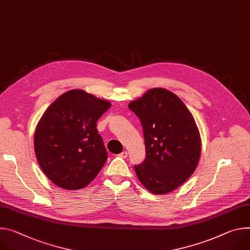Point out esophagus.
Here are the masks:
<instances>
[{
	"label": "esophagus",
	"instance_id": "obj_1",
	"mask_svg": "<svg viewBox=\"0 0 250 250\" xmlns=\"http://www.w3.org/2000/svg\"><path fill=\"white\" fill-rule=\"evenodd\" d=\"M119 156L122 157V158H126L127 157V151H123L122 153L119 154Z\"/></svg>",
	"mask_w": 250,
	"mask_h": 250
}]
</instances>
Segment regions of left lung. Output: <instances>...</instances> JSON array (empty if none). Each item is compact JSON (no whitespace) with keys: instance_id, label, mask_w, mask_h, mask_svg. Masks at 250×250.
Wrapping results in <instances>:
<instances>
[{"instance_id":"8db88e82","label":"left lung","mask_w":250,"mask_h":250,"mask_svg":"<svg viewBox=\"0 0 250 250\" xmlns=\"http://www.w3.org/2000/svg\"><path fill=\"white\" fill-rule=\"evenodd\" d=\"M128 108L142 123L146 158L134 166L143 186L154 194H167L190 177L201 152L194 119L186 104L170 90L148 89Z\"/></svg>"}]
</instances>
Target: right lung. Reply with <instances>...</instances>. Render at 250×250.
Masks as SVG:
<instances>
[{
  "label": "right lung",
  "mask_w": 250,
  "mask_h": 250,
  "mask_svg": "<svg viewBox=\"0 0 250 250\" xmlns=\"http://www.w3.org/2000/svg\"><path fill=\"white\" fill-rule=\"evenodd\" d=\"M110 105L83 89H72L44 111L35 131V152L56 186L81 189L98 175L107 154L97 122Z\"/></svg>",
  "instance_id": "obj_1"
}]
</instances>
